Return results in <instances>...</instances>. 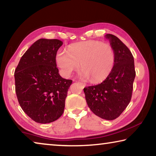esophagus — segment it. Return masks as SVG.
I'll list each match as a JSON object with an SVG mask.
<instances>
[{"label":"esophagus","mask_w":156,"mask_h":156,"mask_svg":"<svg viewBox=\"0 0 156 156\" xmlns=\"http://www.w3.org/2000/svg\"><path fill=\"white\" fill-rule=\"evenodd\" d=\"M78 83H80V84H81V85L83 87H85V86H86V84L84 83H83V82H80V81H78Z\"/></svg>","instance_id":"1"}]
</instances>
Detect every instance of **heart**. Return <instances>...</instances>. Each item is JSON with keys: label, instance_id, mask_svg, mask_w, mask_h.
Returning a JSON list of instances; mask_svg holds the SVG:
<instances>
[{"label": "heart", "instance_id": "1", "mask_svg": "<svg viewBox=\"0 0 156 156\" xmlns=\"http://www.w3.org/2000/svg\"><path fill=\"white\" fill-rule=\"evenodd\" d=\"M115 55L112 46L99 41H87L71 44L67 51L60 49L56 62L62 74L69 76L80 67L82 77L91 78L92 83L105 80L112 73Z\"/></svg>", "mask_w": 156, "mask_h": 156}]
</instances>
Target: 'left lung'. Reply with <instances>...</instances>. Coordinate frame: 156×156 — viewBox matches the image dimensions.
<instances>
[{
  "instance_id": "obj_1",
  "label": "left lung",
  "mask_w": 156,
  "mask_h": 156,
  "mask_svg": "<svg viewBox=\"0 0 156 156\" xmlns=\"http://www.w3.org/2000/svg\"><path fill=\"white\" fill-rule=\"evenodd\" d=\"M115 51L112 73L102 83L84 88L85 99L91 112L107 120L119 117L131 101L136 76L134 59L129 48L118 37L107 34Z\"/></svg>"
}]
</instances>
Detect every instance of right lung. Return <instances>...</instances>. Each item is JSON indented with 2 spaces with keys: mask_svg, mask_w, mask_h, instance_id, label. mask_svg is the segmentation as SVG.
<instances>
[{
  "mask_svg": "<svg viewBox=\"0 0 156 156\" xmlns=\"http://www.w3.org/2000/svg\"><path fill=\"white\" fill-rule=\"evenodd\" d=\"M62 42L41 38L21 58L15 69V89L20 106L36 122L45 124L62 115L72 80L62 78L56 54Z\"/></svg>",
  "mask_w": 156,
  "mask_h": 156,
  "instance_id": "1",
  "label": "right lung"
}]
</instances>
